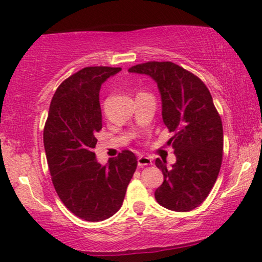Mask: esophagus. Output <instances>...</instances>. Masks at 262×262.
<instances>
[{
    "mask_svg": "<svg viewBox=\"0 0 262 262\" xmlns=\"http://www.w3.org/2000/svg\"><path fill=\"white\" fill-rule=\"evenodd\" d=\"M152 163V159L149 156H145V155H140L138 157V166L139 167H144V166H149Z\"/></svg>",
    "mask_w": 262,
    "mask_h": 262,
    "instance_id": "34e87169",
    "label": "esophagus"
}]
</instances>
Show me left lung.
<instances>
[{
  "label": "left lung",
  "mask_w": 262,
  "mask_h": 262,
  "mask_svg": "<svg viewBox=\"0 0 262 262\" xmlns=\"http://www.w3.org/2000/svg\"><path fill=\"white\" fill-rule=\"evenodd\" d=\"M128 71L156 81L163 122L174 133L168 144L177 162L167 168L166 161H155L165 178L155 191L157 203L178 212L191 211L210 194L222 163V121L212 96L199 77L173 62L150 61Z\"/></svg>",
  "instance_id": "left-lung-1"
}]
</instances>
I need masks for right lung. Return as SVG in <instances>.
Returning a JSON list of instances; mask_svg holds the SVG:
<instances>
[{"instance_id": "add662e5", "label": "right lung", "mask_w": 262, "mask_h": 262, "mask_svg": "<svg viewBox=\"0 0 262 262\" xmlns=\"http://www.w3.org/2000/svg\"><path fill=\"white\" fill-rule=\"evenodd\" d=\"M119 67H85L63 80L50 105L43 146L56 193L85 221H103L121 209L137 169V156L123 150L107 166L96 161V133L102 129L100 88Z\"/></svg>"}]
</instances>
